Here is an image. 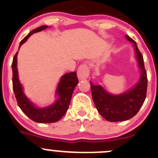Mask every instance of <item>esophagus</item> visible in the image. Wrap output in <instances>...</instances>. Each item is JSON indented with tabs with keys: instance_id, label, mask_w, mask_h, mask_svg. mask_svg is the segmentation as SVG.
I'll return each mask as SVG.
<instances>
[{
	"instance_id": "obj_1",
	"label": "esophagus",
	"mask_w": 158,
	"mask_h": 158,
	"mask_svg": "<svg viewBox=\"0 0 158 158\" xmlns=\"http://www.w3.org/2000/svg\"><path fill=\"white\" fill-rule=\"evenodd\" d=\"M89 74H90V70H89L88 65L87 64L84 63L80 65L78 69H77V77L79 79H87L88 77Z\"/></svg>"
}]
</instances>
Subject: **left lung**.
I'll use <instances>...</instances> for the list:
<instances>
[{
    "mask_svg": "<svg viewBox=\"0 0 158 158\" xmlns=\"http://www.w3.org/2000/svg\"><path fill=\"white\" fill-rule=\"evenodd\" d=\"M126 38L134 44L138 65L141 69V77L137 85L122 94L112 95L101 86L94 85L90 82L92 98L97 110L104 119L110 122L127 121L135 116L144 102L147 95L148 77L143 55L136 42L128 35H126Z\"/></svg>",
    "mask_w": 158,
    "mask_h": 158,
    "instance_id": "8db88e82",
    "label": "left lung"
}]
</instances>
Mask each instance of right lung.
I'll use <instances>...</instances> for the list:
<instances>
[{
  "instance_id": "right-lung-1",
  "label": "right lung",
  "mask_w": 158,
  "mask_h": 158,
  "mask_svg": "<svg viewBox=\"0 0 158 158\" xmlns=\"http://www.w3.org/2000/svg\"><path fill=\"white\" fill-rule=\"evenodd\" d=\"M48 27L47 25L40 26L33 30L23 39L20 43V47L27 40L28 37L32 34L42 31ZM17 55L15 54L12 62V71H13V90L15 92V98L18 106L23 112L32 121L37 123L47 124V123H54L58 121L68 110L71 102V97L76 85L78 83L77 73H68L64 74L60 79V83L57 89V94L59 96L58 100L53 105L45 108H37L26 98L22 90V86L18 80V69H17Z\"/></svg>"
}]
</instances>
